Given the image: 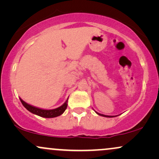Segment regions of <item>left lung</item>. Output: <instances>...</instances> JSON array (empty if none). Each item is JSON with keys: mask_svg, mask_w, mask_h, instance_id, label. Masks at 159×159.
Wrapping results in <instances>:
<instances>
[{"mask_svg": "<svg viewBox=\"0 0 159 159\" xmlns=\"http://www.w3.org/2000/svg\"><path fill=\"white\" fill-rule=\"evenodd\" d=\"M95 112L96 113V114L100 115V116H105V117H114V116H108V115H104V114H99V113L96 112V111H95Z\"/></svg>", "mask_w": 159, "mask_h": 159, "instance_id": "1", "label": "left lung"}]
</instances>
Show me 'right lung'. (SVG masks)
<instances>
[{
    "label": "right lung",
    "mask_w": 159,
    "mask_h": 159,
    "mask_svg": "<svg viewBox=\"0 0 159 159\" xmlns=\"http://www.w3.org/2000/svg\"><path fill=\"white\" fill-rule=\"evenodd\" d=\"M68 98H67L66 101L65 102L61 105V106L57 107V108H54V109H51V110H47V109H43V108H39V107H36L35 106H33V105H29V104L23 101L21 98H20V101H21V102L22 103L24 107H25L27 111H29L30 113H32V114L38 115V116H42V117L53 118V117H56V116H60V115H61L62 114H63V112H64L67 107Z\"/></svg>",
    "instance_id": "right-lung-1"
}]
</instances>
